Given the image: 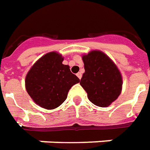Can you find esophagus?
Masks as SVG:
<instances>
[{"label":"esophagus","mask_w":150,"mask_h":150,"mask_svg":"<svg viewBox=\"0 0 150 150\" xmlns=\"http://www.w3.org/2000/svg\"><path fill=\"white\" fill-rule=\"evenodd\" d=\"M76 75H77V76H78V78L80 79H81V77H82V73H81V72H78V73L76 74Z\"/></svg>","instance_id":"esophagus-1"}]
</instances>
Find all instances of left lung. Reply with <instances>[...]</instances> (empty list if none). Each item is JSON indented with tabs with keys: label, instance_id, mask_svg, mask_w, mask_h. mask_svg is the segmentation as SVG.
<instances>
[{
	"label": "left lung",
	"instance_id": "obj_1",
	"mask_svg": "<svg viewBox=\"0 0 150 150\" xmlns=\"http://www.w3.org/2000/svg\"><path fill=\"white\" fill-rule=\"evenodd\" d=\"M85 72L80 85L88 93L89 101L98 107H108L120 95L122 79L117 66L100 51L83 56Z\"/></svg>",
	"mask_w": 150,
	"mask_h": 150
}]
</instances>
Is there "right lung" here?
I'll use <instances>...</instances> for the list:
<instances>
[{
	"instance_id": "add662e5",
	"label": "right lung",
	"mask_w": 150,
	"mask_h": 150,
	"mask_svg": "<svg viewBox=\"0 0 150 150\" xmlns=\"http://www.w3.org/2000/svg\"><path fill=\"white\" fill-rule=\"evenodd\" d=\"M62 55L49 52L33 65L25 78L27 92L33 100L46 109H54L67 99L71 88L79 79L63 65Z\"/></svg>"
}]
</instances>
